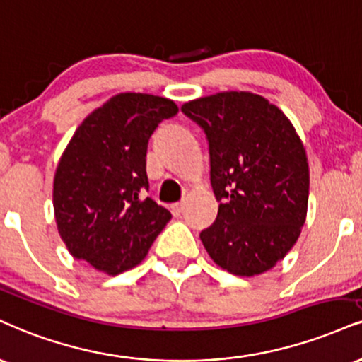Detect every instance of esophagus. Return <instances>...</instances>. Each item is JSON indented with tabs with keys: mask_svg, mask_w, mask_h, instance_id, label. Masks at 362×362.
<instances>
[{
	"mask_svg": "<svg viewBox=\"0 0 362 362\" xmlns=\"http://www.w3.org/2000/svg\"><path fill=\"white\" fill-rule=\"evenodd\" d=\"M182 212H184V204H173V206H172V214L173 216H175V217H178V216H180L182 214Z\"/></svg>",
	"mask_w": 362,
	"mask_h": 362,
	"instance_id": "obj_1",
	"label": "esophagus"
}]
</instances>
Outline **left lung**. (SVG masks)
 <instances>
[{
    "label": "left lung",
    "mask_w": 362,
    "mask_h": 362,
    "mask_svg": "<svg viewBox=\"0 0 362 362\" xmlns=\"http://www.w3.org/2000/svg\"><path fill=\"white\" fill-rule=\"evenodd\" d=\"M182 112L206 133L219 202L200 241L233 275L268 272L305 223L308 163L297 132L275 104L245 90L195 99Z\"/></svg>",
    "instance_id": "obj_1"
}]
</instances>
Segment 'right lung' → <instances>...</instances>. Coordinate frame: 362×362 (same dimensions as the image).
I'll return each instance as SVG.
<instances>
[{
	"mask_svg": "<svg viewBox=\"0 0 362 362\" xmlns=\"http://www.w3.org/2000/svg\"><path fill=\"white\" fill-rule=\"evenodd\" d=\"M177 112L170 99L124 93L82 121L54 180L57 228L74 258L107 275L145 258L172 219L167 209L145 197L148 139Z\"/></svg>",
	"mask_w": 362,
	"mask_h": 362,
	"instance_id": "obj_1",
	"label": "right lung"
}]
</instances>
